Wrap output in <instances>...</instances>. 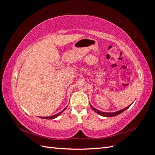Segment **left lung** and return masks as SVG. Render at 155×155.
Listing matches in <instances>:
<instances>
[{
	"label": "left lung",
	"instance_id": "left-lung-1",
	"mask_svg": "<svg viewBox=\"0 0 155 155\" xmlns=\"http://www.w3.org/2000/svg\"><path fill=\"white\" fill-rule=\"evenodd\" d=\"M130 105H131V104H130ZM130 106L127 107V108H123V109H122V110H118V111L115 112V113H104V112H101V111H100V110H98L96 109V108H94V107H93L92 106H91V108H93V110H94L95 112H96L97 113H98V114L101 115V116H103V117H111L117 116V115H118V114H119L122 113H123V111H124L125 110H127L128 108H129V107H130Z\"/></svg>",
	"mask_w": 155,
	"mask_h": 155
}]
</instances>
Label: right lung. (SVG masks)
Wrapping results in <instances>:
<instances>
[{
  "label": "right lung",
  "instance_id": "1",
  "mask_svg": "<svg viewBox=\"0 0 155 155\" xmlns=\"http://www.w3.org/2000/svg\"><path fill=\"white\" fill-rule=\"evenodd\" d=\"M67 108V107H66L64 109H63L62 110L61 112H60V113H58V114H54V115H53V116H51V117H41L40 118H45V119H52V118H56V117H57L59 114H61V113H62V112H63L66 108Z\"/></svg>",
  "mask_w": 155,
  "mask_h": 155
}]
</instances>
